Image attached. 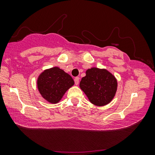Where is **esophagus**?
<instances>
[{
	"instance_id": "obj_1",
	"label": "esophagus",
	"mask_w": 155,
	"mask_h": 155,
	"mask_svg": "<svg viewBox=\"0 0 155 155\" xmlns=\"http://www.w3.org/2000/svg\"><path fill=\"white\" fill-rule=\"evenodd\" d=\"M79 80H80L79 77H76L75 78V79H74V81H75V84L76 85H78V84H79Z\"/></svg>"
}]
</instances>
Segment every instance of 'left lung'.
<instances>
[{
  "instance_id": "8db88e82",
  "label": "left lung",
  "mask_w": 155,
  "mask_h": 155,
  "mask_svg": "<svg viewBox=\"0 0 155 155\" xmlns=\"http://www.w3.org/2000/svg\"><path fill=\"white\" fill-rule=\"evenodd\" d=\"M80 87L91 103L100 107L109 104L115 96L117 81L107 70L92 68L86 71Z\"/></svg>"
}]
</instances>
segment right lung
I'll list each match as a JSON object with an SVG mask.
<instances>
[{
  "instance_id": "obj_1",
  "label": "right lung",
  "mask_w": 155,
  "mask_h": 155,
  "mask_svg": "<svg viewBox=\"0 0 155 155\" xmlns=\"http://www.w3.org/2000/svg\"><path fill=\"white\" fill-rule=\"evenodd\" d=\"M73 84L71 76L58 67L44 71L37 80L40 94L46 101L53 104L58 102Z\"/></svg>"
}]
</instances>
